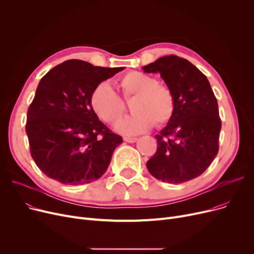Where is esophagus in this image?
<instances>
[{"label":"esophagus","instance_id":"34e87169","mask_svg":"<svg viewBox=\"0 0 254 254\" xmlns=\"http://www.w3.org/2000/svg\"><path fill=\"white\" fill-rule=\"evenodd\" d=\"M137 138H134V137H125L124 138V141H126V142H127V143H135V142H137Z\"/></svg>","mask_w":254,"mask_h":254}]
</instances>
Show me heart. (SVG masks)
I'll return each mask as SVG.
<instances>
[{
    "label": "heart",
    "mask_w": 254,
    "mask_h": 254,
    "mask_svg": "<svg viewBox=\"0 0 254 254\" xmlns=\"http://www.w3.org/2000/svg\"><path fill=\"white\" fill-rule=\"evenodd\" d=\"M118 85L124 98L131 102L132 114L122 118L115 129L127 136L139 135L156 127L165 126L175 110V98L171 88L158 83L155 77L139 71H130L120 77ZM89 105L95 114L107 124H113L125 111V104L112 86L101 82L91 90Z\"/></svg>",
    "instance_id": "b5f03b06"
}]
</instances>
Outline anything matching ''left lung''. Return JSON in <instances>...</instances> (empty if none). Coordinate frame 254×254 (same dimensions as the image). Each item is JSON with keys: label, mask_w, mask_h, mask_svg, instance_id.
<instances>
[{"label": "left lung", "mask_w": 254, "mask_h": 254, "mask_svg": "<svg viewBox=\"0 0 254 254\" xmlns=\"http://www.w3.org/2000/svg\"><path fill=\"white\" fill-rule=\"evenodd\" d=\"M142 69L161 74L175 98L174 113L155 136L157 149L146 166L163 182L194 179L218 153L221 120L208 79L190 62L176 56L159 58Z\"/></svg>", "instance_id": "1"}]
</instances>
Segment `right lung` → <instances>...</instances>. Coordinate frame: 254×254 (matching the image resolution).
<instances>
[{"label": "right lung", "mask_w": 254, "mask_h": 254, "mask_svg": "<svg viewBox=\"0 0 254 254\" xmlns=\"http://www.w3.org/2000/svg\"><path fill=\"white\" fill-rule=\"evenodd\" d=\"M124 69L70 60L40 80L25 131L31 155L46 176L80 185L105 174L123 138L100 122L90 108L89 96L96 85Z\"/></svg>", "instance_id": "add662e5"}]
</instances>
